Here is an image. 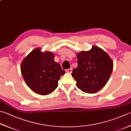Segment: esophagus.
I'll return each instance as SVG.
<instances>
[{"label": "esophagus", "instance_id": "34e87169", "mask_svg": "<svg viewBox=\"0 0 131 131\" xmlns=\"http://www.w3.org/2000/svg\"><path fill=\"white\" fill-rule=\"evenodd\" d=\"M66 71L67 73H72V69H71V68L70 69H67V70H66Z\"/></svg>", "mask_w": 131, "mask_h": 131}]
</instances>
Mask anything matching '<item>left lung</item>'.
Here are the masks:
<instances>
[{"instance_id": "obj_1", "label": "left lung", "mask_w": 131, "mask_h": 131, "mask_svg": "<svg viewBox=\"0 0 131 131\" xmlns=\"http://www.w3.org/2000/svg\"><path fill=\"white\" fill-rule=\"evenodd\" d=\"M78 67L72 75L78 88L86 93L93 94L106 85L112 73L113 62L106 52L96 46L91 50L77 53Z\"/></svg>"}]
</instances>
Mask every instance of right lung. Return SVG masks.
<instances>
[{"instance_id": "1", "label": "right lung", "mask_w": 131, "mask_h": 131, "mask_svg": "<svg viewBox=\"0 0 131 131\" xmlns=\"http://www.w3.org/2000/svg\"><path fill=\"white\" fill-rule=\"evenodd\" d=\"M54 58V55L52 52H41L40 48H36L23 61V77L35 93L42 95L51 94L57 88L61 76L65 73Z\"/></svg>"}]
</instances>
